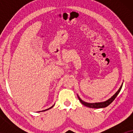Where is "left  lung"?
<instances>
[{
	"label": "left lung",
	"mask_w": 133,
	"mask_h": 133,
	"mask_svg": "<svg viewBox=\"0 0 133 133\" xmlns=\"http://www.w3.org/2000/svg\"><path fill=\"white\" fill-rule=\"evenodd\" d=\"M122 85H123V83L122 84V85L120 87V88L119 89V90L117 91V92H116L115 94H114V95H113L110 98V99L107 100V101L105 102H99V103H87V102H83L82 101V100L80 99V97L78 96V98H79V100L80 101V102L82 103L83 105H85V106H86L87 107H90V108H105V107H108L109 105L110 104V103H111L112 102L114 99H116V97H117V96L118 95V94L119 93V92L121 91V89H122Z\"/></svg>",
	"instance_id": "obj_1"
}]
</instances>
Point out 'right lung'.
<instances>
[{"mask_svg":"<svg viewBox=\"0 0 133 133\" xmlns=\"http://www.w3.org/2000/svg\"><path fill=\"white\" fill-rule=\"evenodd\" d=\"M54 107V105H53V106H52L51 107H50V108H48V109H46V110H43V111H46V110H49V109H51V108H52V107Z\"/></svg>","mask_w":133,"mask_h":133,"instance_id":"add662e5","label":"right lung"}]
</instances>
